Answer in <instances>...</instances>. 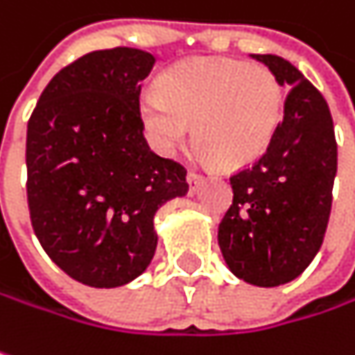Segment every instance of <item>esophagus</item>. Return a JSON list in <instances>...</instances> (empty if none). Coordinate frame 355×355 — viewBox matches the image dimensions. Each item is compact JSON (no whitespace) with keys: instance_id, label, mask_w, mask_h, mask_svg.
<instances>
[{"instance_id":"esophagus-1","label":"esophagus","mask_w":355,"mask_h":355,"mask_svg":"<svg viewBox=\"0 0 355 355\" xmlns=\"http://www.w3.org/2000/svg\"><path fill=\"white\" fill-rule=\"evenodd\" d=\"M188 184H190V190L193 191L198 186H200V182H202V175L198 173V171H188Z\"/></svg>"}]
</instances>
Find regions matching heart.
<instances>
[{"label": "heart", "mask_w": 355, "mask_h": 355, "mask_svg": "<svg viewBox=\"0 0 355 355\" xmlns=\"http://www.w3.org/2000/svg\"><path fill=\"white\" fill-rule=\"evenodd\" d=\"M285 111V90L261 64L193 58L175 64L159 90L141 94L139 113L162 151L182 147L193 123V139L224 167L259 159Z\"/></svg>", "instance_id": "b5f03b06"}]
</instances>
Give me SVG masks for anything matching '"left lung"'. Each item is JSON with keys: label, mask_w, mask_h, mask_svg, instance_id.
<instances>
[{"label": "left lung", "mask_w": 355, "mask_h": 355, "mask_svg": "<svg viewBox=\"0 0 355 355\" xmlns=\"http://www.w3.org/2000/svg\"><path fill=\"white\" fill-rule=\"evenodd\" d=\"M287 87L283 121L263 157L230 175L232 204L218 228L230 270L279 287L315 259L331 214L338 171L334 119L323 94L281 56L252 54Z\"/></svg>", "instance_id": "left-lung-1"}]
</instances>
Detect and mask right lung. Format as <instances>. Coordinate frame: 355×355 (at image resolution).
<instances>
[{"mask_svg":"<svg viewBox=\"0 0 355 355\" xmlns=\"http://www.w3.org/2000/svg\"><path fill=\"white\" fill-rule=\"evenodd\" d=\"M153 64L137 48L89 52L48 83L28 121L32 228L46 254L89 287L139 277L157 246V208L190 188L186 167L143 137L141 80Z\"/></svg>","mask_w":355,"mask_h":355,"instance_id":"add662e5","label":"right lung"}]
</instances>
